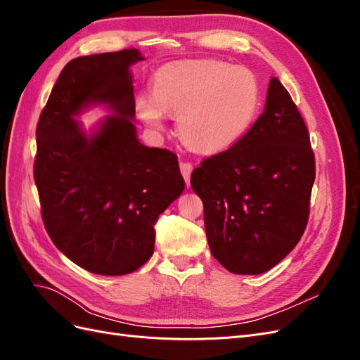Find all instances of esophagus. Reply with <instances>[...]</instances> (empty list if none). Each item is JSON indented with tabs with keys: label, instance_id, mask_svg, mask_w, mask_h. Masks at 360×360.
Masks as SVG:
<instances>
[{
	"label": "esophagus",
	"instance_id": "1",
	"mask_svg": "<svg viewBox=\"0 0 360 360\" xmlns=\"http://www.w3.org/2000/svg\"><path fill=\"white\" fill-rule=\"evenodd\" d=\"M192 169H193V167H192L191 162H180V171L183 174V177H184V181H186V184H189Z\"/></svg>",
	"mask_w": 360,
	"mask_h": 360
}]
</instances>
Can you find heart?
I'll return each mask as SVG.
<instances>
[{"label": "heart", "instance_id": "heart-1", "mask_svg": "<svg viewBox=\"0 0 360 360\" xmlns=\"http://www.w3.org/2000/svg\"><path fill=\"white\" fill-rule=\"evenodd\" d=\"M259 84L246 68L217 60H191L162 68L153 96L136 101L139 118L163 127V112L177 115V132L191 150L214 155L240 139L259 108Z\"/></svg>", "mask_w": 360, "mask_h": 360}]
</instances>
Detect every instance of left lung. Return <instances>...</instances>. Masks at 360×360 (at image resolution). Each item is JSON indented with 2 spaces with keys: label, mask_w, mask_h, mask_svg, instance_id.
I'll use <instances>...</instances> for the list:
<instances>
[{
  "label": "left lung",
  "mask_w": 360,
  "mask_h": 360,
  "mask_svg": "<svg viewBox=\"0 0 360 360\" xmlns=\"http://www.w3.org/2000/svg\"><path fill=\"white\" fill-rule=\"evenodd\" d=\"M314 180L308 127L274 76L252 127L228 150L204 159L191 176L202 200L212 255L237 275H259L276 266L307 228Z\"/></svg>",
  "instance_id": "obj_1"
}]
</instances>
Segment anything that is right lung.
Here are the masks:
<instances>
[{
  "instance_id": "1",
  "label": "right lung",
  "mask_w": 360,
  "mask_h": 360,
  "mask_svg": "<svg viewBox=\"0 0 360 360\" xmlns=\"http://www.w3.org/2000/svg\"><path fill=\"white\" fill-rule=\"evenodd\" d=\"M136 49L69 61L40 114L34 181L41 219L61 252L96 275L132 274L153 255L159 214L180 197L177 155L136 138L129 68ZM105 103L114 116L84 135L74 117Z\"/></svg>"
}]
</instances>
